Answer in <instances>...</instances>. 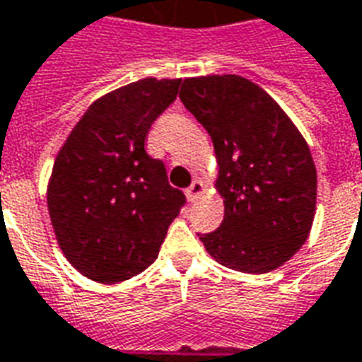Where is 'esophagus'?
<instances>
[{"instance_id": "1", "label": "esophagus", "mask_w": 362, "mask_h": 362, "mask_svg": "<svg viewBox=\"0 0 362 362\" xmlns=\"http://www.w3.org/2000/svg\"><path fill=\"white\" fill-rule=\"evenodd\" d=\"M202 191H204V185H202V181H192V185L185 191V194H187V199L191 200H197L202 194Z\"/></svg>"}]
</instances>
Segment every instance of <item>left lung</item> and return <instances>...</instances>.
I'll use <instances>...</instances> for the list:
<instances>
[{"label": "left lung", "instance_id": "1", "mask_svg": "<svg viewBox=\"0 0 362 362\" xmlns=\"http://www.w3.org/2000/svg\"><path fill=\"white\" fill-rule=\"evenodd\" d=\"M179 98L212 139L226 206L220 228L200 241L231 270H276L307 241L315 220L307 141L268 92L239 75L185 78Z\"/></svg>", "mask_w": 362, "mask_h": 362}]
</instances>
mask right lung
<instances>
[{
  "label": "right lung",
  "instance_id": "right-lung-1",
  "mask_svg": "<svg viewBox=\"0 0 362 362\" xmlns=\"http://www.w3.org/2000/svg\"><path fill=\"white\" fill-rule=\"evenodd\" d=\"M179 84L148 76L98 98L55 158L47 183L55 239L92 281L117 284L146 270L185 204L165 165L144 150Z\"/></svg>",
  "mask_w": 362,
  "mask_h": 362
}]
</instances>
